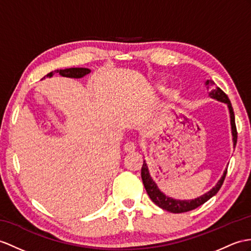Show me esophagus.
<instances>
[{
    "mask_svg": "<svg viewBox=\"0 0 251 251\" xmlns=\"http://www.w3.org/2000/svg\"><path fill=\"white\" fill-rule=\"evenodd\" d=\"M136 149V146L134 145V143H126L125 146H124V151L125 152H134Z\"/></svg>",
    "mask_w": 251,
    "mask_h": 251,
    "instance_id": "obj_1",
    "label": "esophagus"
}]
</instances>
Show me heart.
<instances>
[{"mask_svg": "<svg viewBox=\"0 0 251 251\" xmlns=\"http://www.w3.org/2000/svg\"><path fill=\"white\" fill-rule=\"evenodd\" d=\"M158 88H160L161 91H165V90H166V87H165V85H163V84H161L160 86H158Z\"/></svg>", "mask_w": 251, "mask_h": 251, "instance_id": "heart-1", "label": "heart"}]
</instances>
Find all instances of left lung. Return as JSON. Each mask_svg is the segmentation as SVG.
Segmentation results:
<instances>
[{"label": "left lung", "mask_w": 251, "mask_h": 251, "mask_svg": "<svg viewBox=\"0 0 251 251\" xmlns=\"http://www.w3.org/2000/svg\"><path fill=\"white\" fill-rule=\"evenodd\" d=\"M204 85L207 89H210V91H209L210 98H212V99H215L219 102L226 103L229 108L232 140H233V147L235 148L236 140H237V132H236V126H235L234 112H233V108H232L229 98L221 88L217 86L214 87L213 81L207 79V81L204 83ZM226 175H227V169L225 170L223 176H222V178L218 180L216 185L212 187L210 191L206 192L205 194L201 195V196L195 198V199H192V200H188V199L187 200H180V199H174L172 197H168L163 192H161V189L158 188L157 184L153 181V179H152V176H150L148 165H147L145 160H144V164L142 167L143 183H144V186L146 188V192L149 195L150 199L153 201V202L157 206H160L161 209L166 210V211L172 212V213H184V212L192 211L194 209H196V207L200 206L201 204H203L204 202H206V201L211 199L213 196H215L217 192L221 189L223 183H224V180L226 178Z\"/></svg>", "instance_id": "left-lung-1"}]
</instances>
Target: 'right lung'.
Returning <instances> with one entry per match:
<instances>
[{
  "label": "right lung",
  "mask_w": 251,
  "mask_h": 251,
  "mask_svg": "<svg viewBox=\"0 0 251 251\" xmlns=\"http://www.w3.org/2000/svg\"><path fill=\"white\" fill-rule=\"evenodd\" d=\"M91 72L90 69L88 68H67V69H60V70H55L54 72H50L48 73V75H46L47 77H51L53 76L54 73H59L60 75L62 76H65V77H70V78H81V77H84L85 75H89V73ZM45 76V77H46ZM44 77V78H45Z\"/></svg>",
  "instance_id": "1"
}]
</instances>
